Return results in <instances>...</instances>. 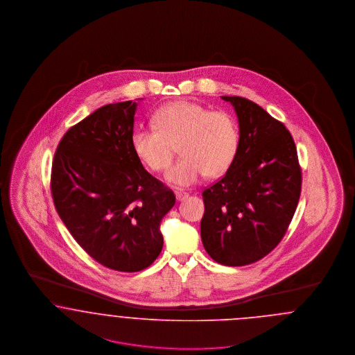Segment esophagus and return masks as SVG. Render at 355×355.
<instances>
[{
	"label": "esophagus",
	"instance_id": "34e87169",
	"mask_svg": "<svg viewBox=\"0 0 355 355\" xmlns=\"http://www.w3.org/2000/svg\"><path fill=\"white\" fill-rule=\"evenodd\" d=\"M187 198H188V193H187V192H182V191H180V192H176V200H184Z\"/></svg>",
	"mask_w": 355,
	"mask_h": 355
}]
</instances>
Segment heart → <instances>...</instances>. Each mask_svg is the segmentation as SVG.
I'll return each instance as SVG.
<instances>
[{
  "mask_svg": "<svg viewBox=\"0 0 355 355\" xmlns=\"http://www.w3.org/2000/svg\"><path fill=\"white\" fill-rule=\"evenodd\" d=\"M153 122L154 127L132 132L131 146L139 160L154 172L168 168L178 146L182 156L166 175L171 184L187 187L204 175H221L236 157L240 130L227 111L178 101L159 108Z\"/></svg>",
  "mask_w": 355,
  "mask_h": 355,
  "instance_id": "obj_1",
  "label": "heart"
}]
</instances>
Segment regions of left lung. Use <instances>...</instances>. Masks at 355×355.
Listing matches in <instances>:
<instances>
[{
    "label": "left lung",
    "instance_id": "left-lung-1",
    "mask_svg": "<svg viewBox=\"0 0 355 355\" xmlns=\"http://www.w3.org/2000/svg\"><path fill=\"white\" fill-rule=\"evenodd\" d=\"M234 106L240 144L227 173L204 188L201 241L227 266L257 262L277 247L301 195L302 172L285 124L243 96H223Z\"/></svg>",
    "mask_w": 355,
    "mask_h": 355
}]
</instances>
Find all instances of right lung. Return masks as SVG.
I'll return each instance as SVG.
<instances>
[{
    "label": "right lung",
    "mask_w": 355,
    "mask_h": 355,
    "mask_svg": "<svg viewBox=\"0 0 355 355\" xmlns=\"http://www.w3.org/2000/svg\"><path fill=\"white\" fill-rule=\"evenodd\" d=\"M137 103H111L67 130L58 143L50 189L63 224L94 260L139 272L163 248L159 224L175 195L141 166L131 146Z\"/></svg>",
    "instance_id": "add662e5"
}]
</instances>
